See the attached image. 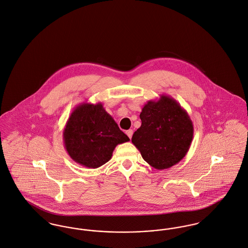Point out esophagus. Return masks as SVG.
<instances>
[{
    "mask_svg": "<svg viewBox=\"0 0 248 248\" xmlns=\"http://www.w3.org/2000/svg\"><path fill=\"white\" fill-rule=\"evenodd\" d=\"M133 134H134V131H133V130H128V131L126 132V135L129 136V138H130V139L132 138V136H133Z\"/></svg>",
    "mask_w": 248,
    "mask_h": 248,
    "instance_id": "34e87169",
    "label": "esophagus"
}]
</instances>
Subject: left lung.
<instances>
[{"mask_svg": "<svg viewBox=\"0 0 248 248\" xmlns=\"http://www.w3.org/2000/svg\"><path fill=\"white\" fill-rule=\"evenodd\" d=\"M140 119L142 124L132 142L149 165L166 170L186 156L193 138V124L175 99L162 94L158 100H149Z\"/></svg>", "mask_w": 248, "mask_h": 248, "instance_id": "obj_1", "label": "left lung"}]
</instances>
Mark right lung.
<instances>
[{
    "label": "right lung",
    "instance_id": "add662e5",
    "mask_svg": "<svg viewBox=\"0 0 248 248\" xmlns=\"http://www.w3.org/2000/svg\"><path fill=\"white\" fill-rule=\"evenodd\" d=\"M130 141L103 105L83 102L68 118L63 142L68 155L76 163L96 169L107 163L118 144Z\"/></svg>",
    "mask_w": 248,
    "mask_h": 248
}]
</instances>
